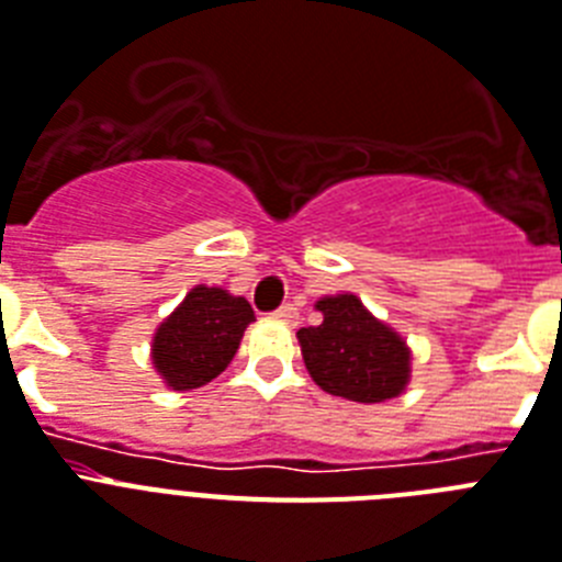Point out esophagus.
<instances>
[{
    "label": "esophagus",
    "mask_w": 562,
    "mask_h": 562,
    "mask_svg": "<svg viewBox=\"0 0 562 562\" xmlns=\"http://www.w3.org/2000/svg\"><path fill=\"white\" fill-rule=\"evenodd\" d=\"M271 317H273V321L289 323V326H294V323H296V308L291 303H285V305H280V308H277V312H273Z\"/></svg>",
    "instance_id": "34e87169"
}]
</instances>
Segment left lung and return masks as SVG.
Returning a JSON list of instances; mask_svg holds the SVG:
<instances>
[{"label":"left lung","instance_id":"8db88e82","mask_svg":"<svg viewBox=\"0 0 562 562\" xmlns=\"http://www.w3.org/2000/svg\"><path fill=\"white\" fill-rule=\"evenodd\" d=\"M314 308L323 314L321 326L296 331L314 384L358 404H381L407 390L413 358L395 328L355 294L323 296Z\"/></svg>","mask_w":562,"mask_h":562}]
</instances>
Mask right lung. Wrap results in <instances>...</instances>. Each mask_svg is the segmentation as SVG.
Masks as SVG:
<instances>
[{
    "label": "right lung",
    "instance_id": "1",
    "mask_svg": "<svg viewBox=\"0 0 562 562\" xmlns=\"http://www.w3.org/2000/svg\"><path fill=\"white\" fill-rule=\"evenodd\" d=\"M254 308L245 296L195 285L176 312L155 328L153 363L170 390H195L222 375L234 360Z\"/></svg>",
    "mask_w": 562,
    "mask_h": 562
}]
</instances>
